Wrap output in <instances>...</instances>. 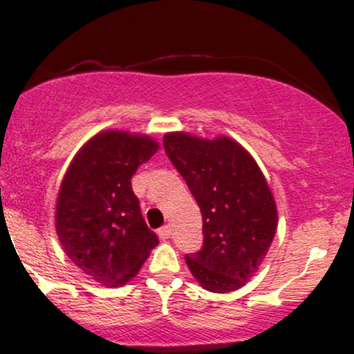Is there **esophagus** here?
<instances>
[{
	"label": "esophagus",
	"mask_w": 354,
	"mask_h": 354,
	"mask_svg": "<svg viewBox=\"0 0 354 354\" xmlns=\"http://www.w3.org/2000/svg\"><path fill=\"white\" fill-rule=\"evenodd\" d=\"M158 236H160V239H168L171 236V228L169 226H163V228L158 230Z\"/></svg>",
	"instance_id": "34e87169"
}]
</instances>
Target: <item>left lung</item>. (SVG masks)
Here are the masks:
<instances>
[{"instance_id":"1","label":"left lung","mask_w":354,"mask_h":354,"mask_svg":"<svg viewBox=\"0 0 354 354\" xmlns=\"http://www.w3.org/2000/svg\"><path fill=\"white\" fill-rule=\"evenodd\" d=\"M163 143L201 209L205 245L186 256L191 274L211 293L239 290L265 261L278 228L265 174L230 136L173 131Z\"/></svg>"}]
</instances>
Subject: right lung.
<instances>
[{"label":"right lung","instance_id":"1","mask_svg":"<svg viewBox=\"0 0 354 354\" xmlns=\"http://www.w3.org/2000/svg\"><path fill=\"white\" fill-rule=\"evenodd\" d=\"M160 149L149 135L104 129L80 148L56 198V234L81 273L106 288L138 274L158 245L146 226L131 178Z\"/></svg>","mask_w":354,"mask_h":354}]
</instances>
